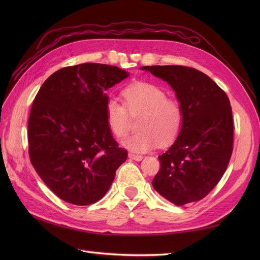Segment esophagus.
I'll list each match as a JSON object with an SVG mask.
<instances>
[{"instance_id":"1","label":"esophagus","mask_w":260,"mask_h":260,"mask_svg":"<svg viewBox=\"0 0 260 260\" xmlns=\"http://www.w3.org/2000/svg\"><path fill=\"white\" fill-rule=\"evenodd\" d=\"M128 157L132 158V159H134V161H142V158H143L142 155H136V154H133V153H129Z\"/></svg>"}]
</instances>
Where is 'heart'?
Returning <instances> with one entry per match:
<instances>
[{"mask_svg": "<svg viewBox=\"0 0 260 260\" xmlns=\"http://www.w3.org/2000/svg\"><path fill=\"white\" fill-rule=\"evenodd\" d=\"M124 105L115 98L106 103V121L116 137H124L128 131V111L140 115L135 134L123 142L128 150L145 153L159 145L167 146L175 141L183 125V110L179 102L168 98L161 87L150 82H135L123 90Z\"/></svg>", "mask_w": 260, "mask_h": 260, "instance_id": "heart-1", "label": "heart"}]
</instances>
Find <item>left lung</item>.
Masks as SVG:
<instances>
[{
    "label": "left lung",
    "instance_id": "obj_1",
    "mask_svg": "<svg viewBox=\"0 0 260 260\" xmlns=\"http://www.w3.org/2000/svg\"><path fill=\"white\" fill-rule=\"evenodd\" d=\"M167 81L183 110V125L158 156L152 185L175 206L201 200L218 184L233 153L234 123L228 96L206 74L183 66H145Z\"/></svg>",
    "mask_w": 260,
    "mask_h": 260
}]
</instances>
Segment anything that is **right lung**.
<instances>
[{
  "instance_id": "right-lung-1",
  "label": "right lung",
  "mask_w": 260,
  "mask_h": 260,
  "mask_svg": "<svg viewBox=\"0 0 260 260\" xmlns=\"http://www.w3.org/2000/svg\"><path fill=\"white\" fill-rule=\"evenodd\" d=\"M128 76L114 66L88 62L56 71L39 89L27 123L29 155L39 176L63 201H99L126 161L105 108L106 90Z\"/></svg>"
}]
</instances>
